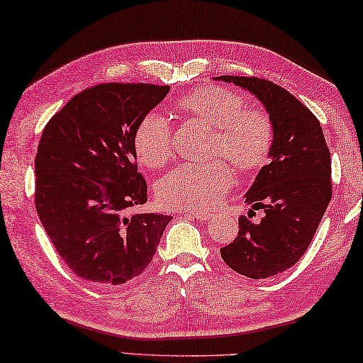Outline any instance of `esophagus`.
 <instances>
[{"label": "esophagus", "instance_id": "1", "mask_svg": "<svg viewBox=\"0 0 363 363\" xmlns=\"http://www.w3.org/2000/svg\"><path fill=\"white\" fill-rule=\"evenodd\" d=\"M186 215L191 218H196V220H208L212 217L211 212H201V211H188Z\"/></svg>", "mask_w": 363, "mask_h": 363}]
</instances>
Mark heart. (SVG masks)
<instances>
[{"instance_id":"obj_1","label":"heart","mask_w":363,"mask_h":363,"mask_svg":"<svg viewBox=\"0 0 363 363\" xmlns=\"http://www.w3.org/2000/svg\"><path fill=\"white\" fill-rule=\"evenodd\" d=\"M182 110L217 129L215 151H221L239 170L262 167L272 146V124L263 111L245 110L242 95L218 86L196 89L178 101ZM140 164L157 169L169 161L172 130L169 119L151 111L133 133ZM233 183V170L223 161L183 164L157 182L156 194L164 207L204 211L218 204Z\"/></svg>"}]
</instances>
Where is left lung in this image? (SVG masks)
Segmentation results:
<instances>
[{
    "label": "left lung",
    "instance_id": "1",
    "mask_svg": "<svg viewBox=\"0 0 363 363\" xmlns=\"http://www.w3.org/2000/svg\"><path fill=\"white\" fill-rule=\"evenodd\" d=\"M245 89L264 106L272 124L269 162L244 196L264 217H239V234L220 253L233 271L266 279L291 268L313 240L332 199V161L320 123L284 87L247 76H218Z\"/></svg>",
    "mask_w": 363,
    "mask_h": 363
}]
</instances>
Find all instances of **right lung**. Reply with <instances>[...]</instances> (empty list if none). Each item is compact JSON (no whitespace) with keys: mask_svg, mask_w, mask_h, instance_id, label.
I'll use <instances>...</instances> for the list:
<instances>
[{"mask_svg":"<svg viewBox=\"0 0 363 363\" xmlns=\"http://www.w3.org/2000/svg\"><path fill=\"white\" fill-rule=\"evenodd\" d=\"M169 91L94 86L44 127L35 157L36 212L57 253L84 281L121 285L142 274L172 220L151 212L125 215L148 201L133 133Z\"/></svg>","mask_w":363,"mask_h":363,"instance_id":"add662e5","label":"right lung"}]
</instances>
